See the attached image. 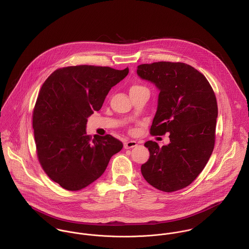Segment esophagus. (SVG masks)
Instances as JSON below:
<instances>
[{
	"label": "esophagus",
	"mask_w": 249,
	"mask_h": 249,
	"mask_svg": "<svg viewBox=\"0 0 249 249\" xmlns=\"http://www.w3.org/2000/svg\"><path fill=\"white\" fill-rule=\"evenodd\" d=\"M138 144V142L136 141H126V142H124V147L128 149V148H132L134 146H136Z\"/></svg>",
	"instance_id": "34e87169"
}]
</instances>
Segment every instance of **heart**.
<instances>
[{"instance_id":"obj_1","label":"heart","mask_w":249,"mask_h":249,"mask_svg":"<svg viewBox=\"0 0 249 249\" xmlns=\"http://www.w3.org/2000/svg\"><path fill=\"white\" fill-rule=\"evenodd\" d=\"M141 89H145V88L142 87V86H140V85H133L130 88V92L131 91H136V90H141Z\"/></svg>"}]
</instances>
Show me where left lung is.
I'll list each match as a JSON object with an SVG mask.
<instances>
[{
  "label": "left lung",
  "instance_id": "obj_1",
  "mask_svg": "<svg viewBox=\"0 0 249 249\" xmlns=\"http://www.w3.org/2000/svg\"><path fill=\"white\" fill-rule=\"evenodd\" d=\"M137 74L160 92L150 133H170V142L162 147L144 142L149 159L141 167L142 177L160 191L181 190L197 178L213 152L217 118L213 89L201 72L180 62L142 64Z\"/></svg>",
  "mask_w": 249,
  "mask_h": 249
}]
</instances>
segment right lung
<instances>
[{
  "label": "right lung",
  "mask_w": 249,
  "mask_h": 249,
  "mask_svg": "<svg viewBox=\"0 0 249 249\" xmlns=\"http://www.w3.org/2000/svg\"><path fill=\"white\" fill-rule=\"evenodd\" d=\"M128 71L71 66L53 71L42 85L33 119L37 156L48 177L62 188L87 187L102 177L110 158L123 148V142L111 135L91 139L86 124Z\"/></svg>",
  "instance_id": "right-lung-1"
}]
</instances>
